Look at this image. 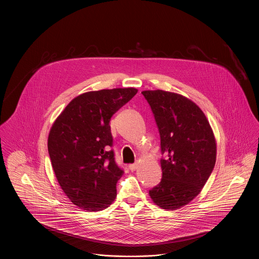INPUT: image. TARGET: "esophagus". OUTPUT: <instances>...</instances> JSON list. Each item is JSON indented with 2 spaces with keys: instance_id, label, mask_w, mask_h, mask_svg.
I'll use <instances>...</instances> for the list:
<instances>
[{
  "instance_id": "1",
  "label": "esophagus",
  "mask_w": 259,
  "mask_h": 259,
  "mask_svg": "<svg viewBox=\"0 0 259 259\" xmlns=\"http://www.w3.org/2000/svg\"><path fill=\"white\" fill-rule=\"evenodd\" d=\"M137 166H138V164L137 163H132V164H129V169L131 170V171H133V170H135L136 168H137Z\"/></svg>"
}]
</instances>
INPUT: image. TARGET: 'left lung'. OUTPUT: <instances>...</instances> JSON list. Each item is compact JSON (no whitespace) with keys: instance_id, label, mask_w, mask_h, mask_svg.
Masks as SVG:
<instances>
[{"instance_id":"obj_1","label":"left lung","mask_w":259,"mask_h":259,"mask_svg":"<svg viewBox=\"0 0 259 259\" xmlns=\"http://www.w3.org/2000/svg\"><path fill=\"white\" fill-rule=\"evenodd\" d=\"M142 95L154 114L160 138L162 177L149 191L162 209L176 210L194 199L216 162V140L203 111L190 100L161 90Z\"/></svg>"}]
</instances>
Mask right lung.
I'll list each match as a JSON object with an SVG mask.
<instances>
[{
  "label": "right lung",
  "mask_w": 259,
  "mask_h": 259,
  "mask_svg": "<svg viewBox=\"0 0 259 259\" xmlns=\"http://www.w3.org/2000/svg\"><path fill=\"white\" fill-rule=\"evenodd\" d=\"M134 88L101 90L72 100L54 122L48 153L61 188L89 212L107 208L116 197L123 169L114 158L109 122L133 99Z\"/></svg>",
  "instance_id": "right-lung-1"
}]
</instances>
